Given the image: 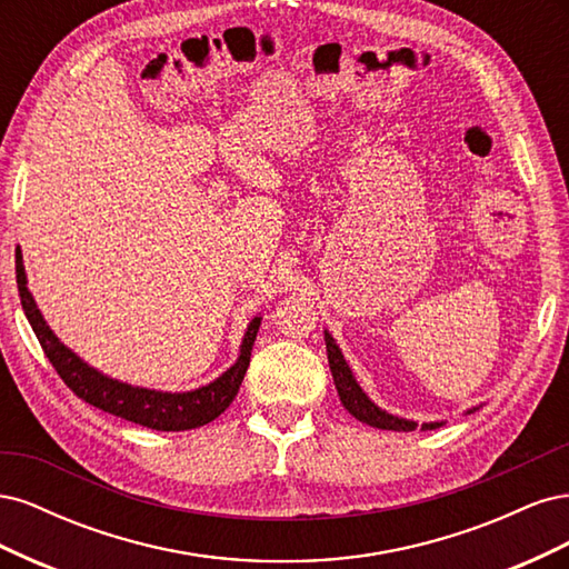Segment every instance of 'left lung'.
I'll use <instances>...</instances> for the list:
<instances>
[{
	"label": "left lung",
	"mask_w": 569,
	"mask_h": 569,
	"mask_svg": "<svg viewBox=\"0 0 569 569\" xmlns=\"http://www.w3.org/2000/svg\"><path fill=\"white\" fill-rule=\"evenodd\" d=\"M325 347H327V360H330V370H332V377H335V387H337V393L341 399V406L347 408L356 420L366 422L370 427H377V429H393V432H412V429H422V432H427V429H437V427L443 425V420L441 422L418 425L416 420H406V418L391 416V412L382 410L363 391V387L358 385V380H356L349 363H347V358H343L341 349L337 347L335 337L327 330H325ZM479 408L481 406L470 408L468 416H470V412L479 410Z\"/></svg>",
	"instance_id": "left-lung-1"
}]
</instances>
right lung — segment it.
<instances>
[{
    "label": "right lung",
    "mask_w": 569,
    "mask_h": 569,
    "mask_svg": "<svg viewBox=\"0 0 569 569\" xmlns=\"http://www.w3.org/2000/svg\"><path fill=\"white\" fill-rule=\"evenodd\" d=\"M16 282H19L21 306L32 332L38 335L44 356L68 385V389H73V393H78L82 401H88L99 410L111 412V416L130 420L134 425L157 429V432H184V429L209 425L220 412H226L239 391V385L244 380L258 327H261L263 320L261 316H256L247 325L237 360L213 382L189 391H161L113 380V377L84 363L73 349L66 347L47 325L36 299L30 295L21 249H16Z\"/></svg>",
    "instance_id": "add662e5"
}]
</instances>
